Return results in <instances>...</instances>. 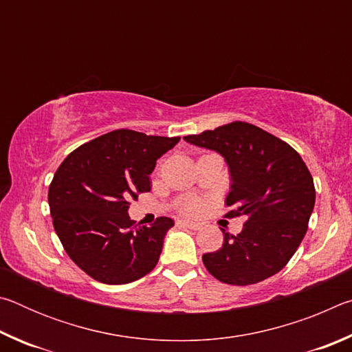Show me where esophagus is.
<instances>
[{
    "label": "esophagus",
    "instance_id": "34e87169",
    "mask_svg": "<svg viewBox=\"0 0 352 352\" xmlns=\"http://www.w3.org/2000/svg\"><path fill=\"white\" fill-rule=\"evenodd\" d=\"M178 225H183V226H188V228L197 231L201 228V225L197 223V222H190V220H186V219H182V220H177Z\"/></svg>",
    "mask_w": 352,
    "mask_h": 352
}]
</instances>
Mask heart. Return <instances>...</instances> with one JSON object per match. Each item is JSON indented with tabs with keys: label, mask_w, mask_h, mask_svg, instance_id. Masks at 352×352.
<instances>
[{
	"label": "heart",
	"mask_w": 352,
	"mask_h": 352,
	"mask_svg": "<svg viewBox=\"0 0 352 352\" xmlns=\"http://www.w3.org/2000/svg\"><path fill=\"white\" fill-rule=\"evenodd\" d=\"M200 208H201V204L197 199H188V200H184V204H183V211L188 214L199 212Z\"/></svg>",
	"instance_id": "b5f03b06"
}]
</instances>
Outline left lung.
Wrapping results in <instances>:
<instances>
[{"label": "left lung", "mask_w": 352, "mask_h": 352, "mask_svg": "<svg viewBox=\"0 0 352 352\" xmlns=\"http://www.w3.org/2000/svg\"><path fill=\"white\" fill-rule=\"evenodd\" d=\"M183 140L222 155L231 175L226 217H245L239 234L222 230V248L201 256L206 270L233 285L276 275L300 247L315 205L314 178L300 153L242 121Z\"/></svg>", "instance_id": "obj_1"}]
</instances>
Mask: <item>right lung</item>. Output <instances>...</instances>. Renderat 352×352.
<instances>
[{
	"label": "right lung",
	"mask_w": 352,
	"mask_h": 352,
	"mask_svg": "<svg viewBox=\"0 0 352 352\" xmlns=\"http://www.w3.org/2000/svg\"><path fill=\"white\" fill-rule=\"evenodd\" d=\"M178 141L180 136L113 130L77 147L58 166L47 192L52 225L88 276L127 284L155 269L174 220L158 217L151 226H136L129 206L151 190L157 160Z\"/></svg>",
	"instance_id": "right-lung-1"
}]
</instances>
